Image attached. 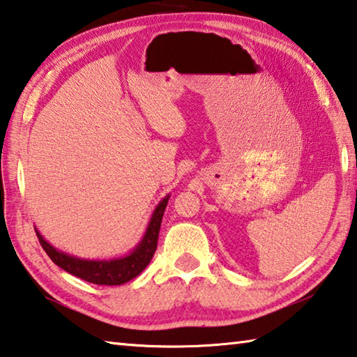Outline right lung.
I'll return each instance as SVG.
<instances>
[{"mask_svg": "<svg viewBox=\"0 0 357 357\" xmlns=\"http://www.w3.org/2000/svg\"><path fill=\"white\" fill-rule=\"evenodd\" d=\"M168 198H170V195H167L156 206L150 223H148L144 238L125 257H116L111 259V261H89V259H79L56 250L54 246H51L45 241L37 229L36 234L42 248L47 251L51 261L56 265H59L61 268L68 271L70 275H75L87 282L98 284V286H120V284L131 281L135 276L140 275L153 259L154 251L158 248L162 215H164Z\"/></svg>", "mask_w": 357, "mask_h": 357, "instance_id": "right-lung-1", "label": "right lung"}]
</instances>
